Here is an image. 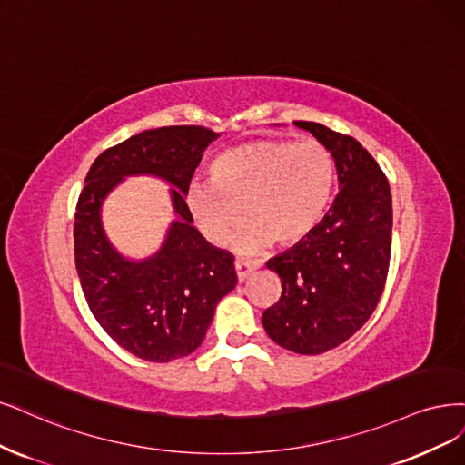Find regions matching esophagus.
<instances>
[{
    "label": "esophagus",
    "mask_w": 465,
    "mask_h": 465,
    "mask_svg": "<svg viewBox=\"0 0 465 465\" xmlns=\"http://www.w3.org/2000/svg\"><path fill=\"white\" fill-rule=\"evenodd\" d=\"M234 271H236L238 282H244L255 271V265L252 262H246V260H236L234 262Z\"/></svg>",
    "instance_id": "obj_1"
}]
</instances>
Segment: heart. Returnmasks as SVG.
I'll use <instances>...</instances> for the list:
<instances>
[{"label":"heart","mask_w":465,"mask_h":465,"mask_svg":"<svg viewBox=\"0 0 465 465\" xmlns=\"http://www.w3.org/2000/svg\"><path fill=\"white\" fill-rule=\"evenodd\" d=\"M212 183H192L188 212L207 242L223 246L234 238L242 252L275 240L292 246L323 221L334 192L331 152L315 140H252L219 153L210 165Z\"/></svg>","instance_id":"obj_1"}]
</instances>
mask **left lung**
<instances>
[{"label":"left lung","instance_id":"8db88e82","mask_svg":"<svg viewBox=\"0 0 465 465\" xmlns=\"http://www.w3.org/2000/svg\"><path fill=\"white\" fill-rule=\"evenodd\" d=\"M294 124L331 152L341 190L308 238L267 262L282 294L262 323L279 346L315 356L346 342L377 308L391 262L392 198L358 140L312 121Z\"/></svg>","mask_w":465,"mask_h":465}]
</instances>
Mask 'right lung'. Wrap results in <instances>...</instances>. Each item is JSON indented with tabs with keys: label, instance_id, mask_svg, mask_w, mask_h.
I'll use <instances>...</instances> for the list:
<instances>
[{
	"label": "right lung",
	"instance_id": "obj_1",
	"mask_svg": "<svg viewBox=\"0 0 465 465\" xmlns=\"http://www.w3.org/2000/svg\"><path fill=\"white\" fill-rule=\"evenodd\" d=\"M219 133L162 126L131 136L95 157L74 213V263L95 322L136 358L165 363L194 351L223 296L236 286L234 258L192 227L184 196L203 150ZM169 182L173 211L163 248L146 261L121 256L101 225V203L126 176Z\"/></svg>",
	"mask_w": 465,
	"mask_h": 465
}]
</instances>
